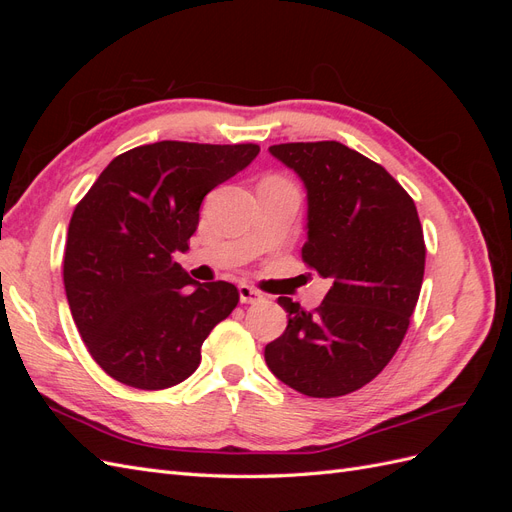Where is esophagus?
I'll use <instances>...</instances> for the list:
<instances>
[{
  "label": "esophagus",
  "mask_w": 512,
  "mask_h": 512,
  "mask_svg": "<svg viewBox=\"0 0 512 512\" xmlns=\"http://www.w3.org/2000/svg\"><path fill=\"white\" fill-rule=\"evenodd\" d=\"M239 299H241V303H256V301L262 299V294L252 286L241 284L239 286Z\"/></svg>",
  "instance_id": "1"
}]
</instances>
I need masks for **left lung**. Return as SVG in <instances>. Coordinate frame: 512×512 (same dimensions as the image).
I'll use <instances>...</instances> for the list:
<instances>
[{
    "label": "left lung",
    "instance_id": "left-lung-1",
    "mask_svg": "<svg viewBox=\"0 0 512 512\" xmlns=\"http://www.w3.org/2000/svg\"><path fill=\"white\" fill-rule=\"evenodd\" d=\"M269 151L305 183L301 256L333 286L314 312L277 299L288 327L265 361L294 391L342 397L374 380L404 342L423 286V226L410 194L359 151L337 141Z\"/></svg>",
    "mask_w": 512,
    "mask_h": 512
}]
</instances>
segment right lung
Returning a JSON list of instances; mask_svg holds the SVG:
<instances>
[{"instance_id": "1", "label": "right lung", "mask_w": 512, "mask_h": 512, "mask_svg": "<svg viewBox=\"0 0 512 512\" xmlns=\"http://www.w3.org/2000/svg\"><path fill=\"white\" fill-rule=\"evenodd\" d=\"M258 151L252 143L134 147L76 205L66 297L89 354L117 382L162 391L190 378L207 335L237 307V286L198 284L173 254L188 250L203 198Z\"/></svg>"}]
</instances>
